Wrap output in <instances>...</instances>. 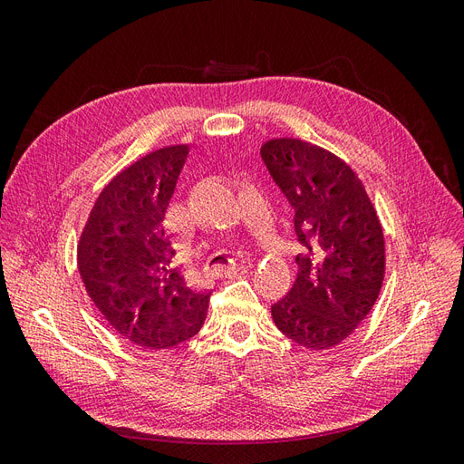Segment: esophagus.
I'll return each mask as SVG.
<instances>
[{
    "instance_id": "obj_1",
    "label": "esophagus",
    "mask_w": 464,
    "mask_h": 464,
    "mask_svg": "<svg viewBox=\"0 0 464 464\" xmlns=\"http://www.w3.org/2000/svg\"><path fill=\"white\" fill-rule=\"evenodd\" d=\"M217 276H220V278H234V276H237L242 273V269H237V266L232 263V265H228V266H222V265H218V266H215V271H213Z\"/></svg>"
}]
</instances>
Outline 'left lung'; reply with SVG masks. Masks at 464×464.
<instances>
[{"label":"left lung","mask_w":464,"mask_h":464,"mask_svg":"<svg viewBox=\"0 0 464 464\" xmlns=\"http://www.w3.org/2000/svg\"><path fill=\"white\" fill-rule=\"evenodd\" d=\"M261 159L294 208L305 247L298 278L271 307L278 331L307 350L341 344L366 319L385 276V237L358 174L296 137L269 139Z\"/></svg>","instance_id":"obj_1"}]
</instances>
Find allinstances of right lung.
<instances>
[{"instance_id":"right-lung-1","label":"right lung","mask_w":464,"mask_h":464,"mask_svg":"<svg viewBox=\"0 0 464 464\" xmlns=\"http://www.w3.org/2000/svg\"><path fill=\"white\" fill-rule=\"evenodd\" d=\"M188 145L152 150L111 178L98 195L77 244L82 285L98 312L131 344L162 350L203 327L208 292L172 265L164 228Z\"/></svg>"}]
</instances>
